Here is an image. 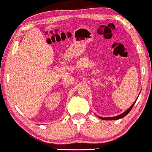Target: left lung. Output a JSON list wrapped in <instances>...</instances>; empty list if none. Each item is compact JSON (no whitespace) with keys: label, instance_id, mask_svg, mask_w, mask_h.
Returning a JSON list of instances; mask_svg holds the SVG:
<instances>
[{"label":"left lung","instance_id":"8db88e82","mask_svg":"<svg viewBox=\"0 0 152 152\" xmlns=\"http://www.w3.org/2000/svg\"><path fill=\"white\" fill-rule=\"evenodd\" d=\"M136 102H137V101H135V102H134V104L130 106L129 109H128L126 111H124V112L123 114L118 115V116H114V117H101V116H99V118H100L101 119H103V120H116V119H119V118H121L124 117L125 116H126V115L130 112V111H131V110H132V108H133V106L134 105V104H135V103H136Z\"/></svg>","mask_w":152,"mask_h":152}]
</instances>
